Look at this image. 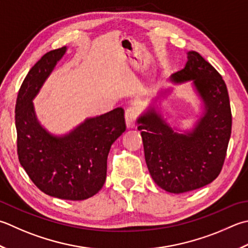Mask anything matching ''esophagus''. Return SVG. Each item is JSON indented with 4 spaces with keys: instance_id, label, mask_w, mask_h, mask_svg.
Returning a JSON list of instances; mask_svg holds the SVG:
<instances>
[{
    "instance_id": "1",
    "label": "esophagus",
    "mask_w": 248,
    "mask_h": 248,
    "mask_svg": "<svg viewBox=\"0 0 248 248\" xmlns=\"http://www.w3.org/2000/svg\"><path fill=\"white\" fill-rule=\"evenodd\" d=\"M139 114H140L139 109L137 108H133V106H130V108L125 109L124 117H125V124H127L128 128L135 127V123H137Z\"/></svg>"
}]
</instances>
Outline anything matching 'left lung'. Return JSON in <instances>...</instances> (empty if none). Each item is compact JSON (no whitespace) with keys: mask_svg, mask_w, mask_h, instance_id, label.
<instances>
[{"mask_svg":"<svg viewBox=\"0 0 248 248\" xmlns=\"http://www.w3.org/2000/svg\"><path fill=\"white\" fill-rule=\"evenodd\" d=\"M174 84L192 81L205 113L195 129L176 132L155 108L139 117L145 160L154 182L163 190L183 193L212 183L224 166L232 125L229 94L221 75L197 51L187 53Z\"/></svg>","mask_w":248,"mask_h":248,"instance_id":"left-lung-1","label":"left lung"}]
</instances>
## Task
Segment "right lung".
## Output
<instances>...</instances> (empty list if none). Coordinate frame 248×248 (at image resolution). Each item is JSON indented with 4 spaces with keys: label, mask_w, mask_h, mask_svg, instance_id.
Segmentation results:
<instances>
[{
    "label": "right lung",
    "mask_w": 248,
    "mask_h": 248,
    "mask_svg": "<svg viewBox=\"0 0 248 248\" xmlns=\"http://www.w3.org/2000/svg\"><path fill=\"white\" fill-rule=\"evenodd\" d=\"M66 47L44 55L29 71L19 89L15 120L19 162L35 186L63 200H85L103 187L111 144L125 131L124 110L117 108L88 118L70 133L56 137L36 118L33 99Z\"/></svg>",
    "instance_id": "1"
}]
</instances>
